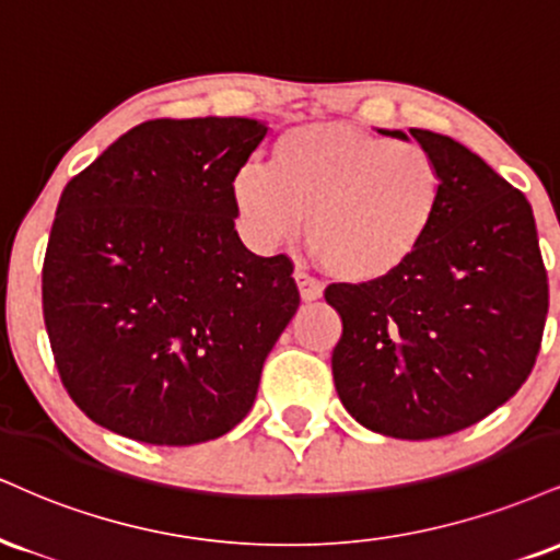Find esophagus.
<instances>
[{
  "label": "esophagus",
  "mask_w": 560,
  "mask_h": 560,
  "mask_svg": "<svg viewBox=\"0 0 560 560\" xmlns=\"http://www.w3.org/2000/svg\"><path fill=\"white\" fill-rule=\"evenodd\" d=\"M294 281H298L300 298L305 300V302H313V300H320V298H323L320 281L313 279V276L302 271V268H298V271H294Z\"/></svg>",
  "instance_id": "1"
}]
</instances>
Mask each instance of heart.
<instances>
[{
  "instance_id": "b5f03b06",
  "label": "heart",
  "mask_w": 560,
  "mask_h": 560,
  "mask_svg": "<svg viewBox=\"0 0 560 560\" xmlns=\"http://www.w3.org/2000/svg\"><path fill=\"white\" fill-rule=\"evenodd\" d=\"M443 174L420 143H394L341 122L281 132L271 166H242L232 203L258 247L292 240L307 215V245L328 273L375 281L399 271L428 240Z\"/></svg>"
}]
</instances>
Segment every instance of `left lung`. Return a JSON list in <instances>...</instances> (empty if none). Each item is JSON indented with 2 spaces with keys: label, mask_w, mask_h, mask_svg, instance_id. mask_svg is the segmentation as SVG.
I'll use <instances>...</instances> for the list:
<instances>
[{
  "label": "left lung",
  "mask_w": 560,
  "mask_h": 560,
  "mask_svg": "<svg viewBox=\"0 0 560 560\" xmlns=\"http://www.w3.org/2000/svg\"><path fill=\"white\" fill-rule=\"evenodd\" d=\"M409 135L441 166L435 224L399 271L331 284L326 302L345 326L331 368L347 412L373 433L428 441L522 388L540 352L548 273L527 198L448 135Z\"/></svg>",
  "instance_id": "1"
}]
</instances>
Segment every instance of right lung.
I'll list each match as a JSON object with an SVG mask.
<instances>
[{
	"instance_id": "obj_1",
	"label": "right lung",
	"mask_w": 560,
	"mask_h": 560,
	"mask_svg": "<svg viewBox=\"0 0 560 560\" xmlns=\"http://www.w3.org/2000/svg\"><path fill=\"white\" fill-rule=\"evenodd\" d=\"M247 117L151 119L67 182L44 258V323L67 394L153 446L224 435L300 307L287 255L234 229L232 179L266 138Z\"/></svg>"
}]
</instances>
